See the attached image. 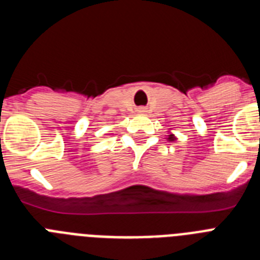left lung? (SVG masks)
I'll return each instance as SVG.
<instances>
[{
	"label": "left lung",
	"instance_id": "8db88e82",
	"mask_svg": "<svg viewBox=\"0 0 260 260\" xmlns=\"http://www.w3.org/2000/svg\"><path fill=\"white\" fill-rule=\"evenodd\" d=\"M169 139H171V141H173V139H174L173 135H169Z\"/></svg>",
	"mask_w": 260,
	"mask_h": 260
}]
</instances>
